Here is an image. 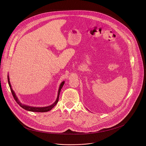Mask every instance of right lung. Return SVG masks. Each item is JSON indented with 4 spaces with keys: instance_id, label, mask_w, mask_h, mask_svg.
I'll return each instance as SVG.
<instances>
[{
    "instance_id": "1",
    "label": "right lung",
    "mask_w": 146,
    "mask_h": 146,
    "mask_svg": "<svg viewBox=\"0 0 146 146\" xmlns=\"http://www.w3.org/2000/svg\"><path fill=\"white\" fill-rule=\"evenodd\" d=\"M7 79H8V83H9V87H10V90H11V92L12 93V95L14 98V99L15 100V101L17 102V103L18 104V105L21 107L22 108H23L24 109L26 110H28V111H33V112H47V111H48L50 110H51L56 105V103H58V100H59V94H60V90L62 88V87H63V86L64 85V83H65V81H63L61 82V84H60V86H59V90H58V96H57V98L55 100V102L52 104L50 106H47V107H41V108H39V107H32V106H27V105H23V104H22L21 103L18 98L17 97L14 91L13 90L12 88H11V86L10 84V78H9V75L7 76Z\"/></svg>"
}]
</instances>
